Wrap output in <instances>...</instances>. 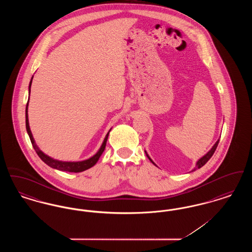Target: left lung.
Listing matches in <instances>:
<instances>
[{
    "label": "left lung",
    "instance_id": "obj_1",
    "mask_svg": "<svg viewBox=\"0 0 252 252\" xmlns=\"http://www.w3.org/2000/svg\"><path fill=\"white\" fill-rule=\"evenodd\" d=\"M218 143H219V139L217 140V142H216V144H214V146L211 148V150H210V151H209L207 154H205V155H204L202 158H199V159L196 161L195 167L192 169V171H195L196 169H199V168L202 167L203 165L206 164V162H207V161H208V160H209V159L212 158V156L214 155V153H215V151H216V147H217V145H218ZM144 152H145V154H146L147 158L150 159V161H151V162H152L154 165H156V164H155V162H154V161H153V160L150 158V157L148 156V154L146 153V151H144Z\"/></svg>",
    "mask_w": 252,
    "mask_h": 252
}]
</instances>
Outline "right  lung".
Listing matches in <instances>:
<instances>
[{"label": "right lung", "instance_id": "add662e5", "mask_svg": "<svg viewBox=\"0 0 252 252\" xmlns=\"http://www.w3.org/2000/svg\"><path fill=\"white\" fill-rule=\"evenodd\" d=\"M32 79H33V76H32L31 81H30V83H29V94H30V92H31ZM28 102H29V98H28ZM28 102H27V104H26V108H25V126H26V130H27V133H28V135H29L30 141H31V143H32V145H33V147H34L36 154L41 158L42 161H44L50 167L55 168V169H58V170H60V171L72 172V173L83 172L85 170H87V169L93 167L94 165H95L96 162L98 161L99 158L103 154V152H104V150H105V148H106V144H107V141H108V134H109V131L111 130V128L109 129L108 134L106 135L103 144L101 145V147L99 148V150L97 151V153H96L95 155L91 157V158H88V159L81 160V161H62V160H58V159H55V158L49 157L48 155L44 154V153L37 147L36 142H35V140H34V138H33L32 132L30 130V126H29V121H28Z\"/></svg>", "mask_w": 252, "mask_h": 252}]
</instances>
